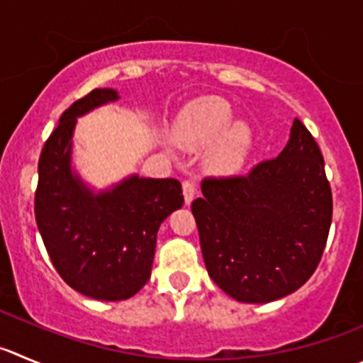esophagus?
Here are the masks:
<instances>
[{
    "instance_id": "1",
    "label": "esophagus",
    "mask_w": 363,
    "mask_h": 363,
    "mask_svg": "<svg viewBox=\"0 0 363 363\" xmlns=\"http://www.w3.org/2000/svg\"><path fill=\"white\" fill-rule=\"evenodd\" d=\"M196 196V182L194 179H185L184 182V198H185V205H191L192 199Z\"/></svg>"
}]
</instances>
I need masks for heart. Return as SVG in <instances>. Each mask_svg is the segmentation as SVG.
Here are the masks:
<instances>
[{"label": "heart", "mask_w": 363, "mask_h": 363, "mask_svg": "<svg viewBox=\"0 0 363 363\" xmlns=\"http://www.w3.org/2000/svg\"><path fill=\"white\" fill-rule=\"evenodd\" d=\"M231 106L217 96H206L185 106L176 121L174 139L185 150H201L213 140L206 153V167L213 174H233L246 162L253 147V132L246 123H231Z\"/></svg>", "instance_id": "b5f03b06"}]
</instances>
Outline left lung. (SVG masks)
<instances>
[{
    "label": "left lung",
    "mask_w": 363,
    "mask_h": 363,
    "mask_svg": "<svg viewBox=\"0 0 363 363\" xmlns=\"http://www.w3.org/2000/svg\"><path fill=\"white\" fill-rule=\"evenodd\" d=\"M192 201L210 278L240 303L285 298L308 281L333 213L330 182L299 119L281 153L244 176L205 178Z\"/></svg>",
    "instance_id": "left-lung-1"
}]
</instances>
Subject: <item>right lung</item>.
Listing matches in <instances>:
<instances>
[{"instance_id": "add662e5", "label": "right lung", "mask_w": 363, "mask_h": 363, "mask_svg": "<svg viewBox=\"0 0 363 363\" xmlns=\"http://www.w3.org/2000/svg\"><path fill=\"white\" fill-rule=\"evenodd\" d=\"M113 89H94L60 117L39 158L35 220L55 269L69 287L101 301L135 296L151 276L162 220L184 205L174 178L123 179L94 194L72 174L76 117L116 101Z\"/></svg>"}]
</instances>
